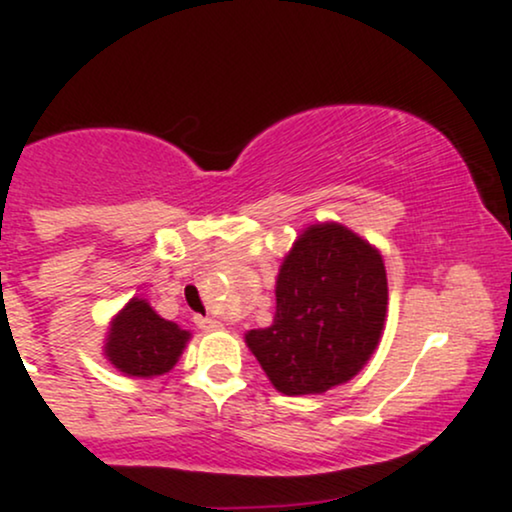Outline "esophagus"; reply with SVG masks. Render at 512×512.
I'll return each mask as SVG.
<instances>
[{
  "label": "esophagus",
  "mask_w": 512,
  "mask_h": 512,
  "mask_svg": "<svg viewBox=\"0 0 512 512\" xmlns=\"http://www.w3.org/2000/svg\"><path fill=\"white\" fill-rule=\"evenodd\" d=\"M197 327L204 332H214V330H221V322L214 320V317H195Z\"/></svg>",
  "instance_id": "34e87169"
}]
</instances>
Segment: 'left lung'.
I'll return each mask as SVG.
<instances>
[{"mask_svg":"<svg viewBox=\"0 0 512 512\" xmlns=\"http://www.w3.org/2000/svg\"><path fill=\"white\" fill-rule=\"evenodd\" d=\"M385 313L380 252L342 223H315L281 262L274 322L245 342L276 390L320 395L366 366Z\"/></svg>","mask_w":512,"mask_h":512,"instance_id":"8db88e82","label":"left lung"}]
</instances>
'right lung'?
Masks as SVG:
<instances>
[{
    "label": "right lung",
    "instance_id": "1",
    "mask_svg": "<svg viewBox=\"0 0 512 512\" xmlns=\"http://www.w3.org/2000/svg\"><path fill=\"white\" fill-rule=\"evenodd\" d=\"M190 342V332L163 320L142 298H132L110 322L105 356L120 373L154 378L168 373Z\"/></svg>",
    "mask_w": 512,
    "mask_h": 512
}]
</instances>
